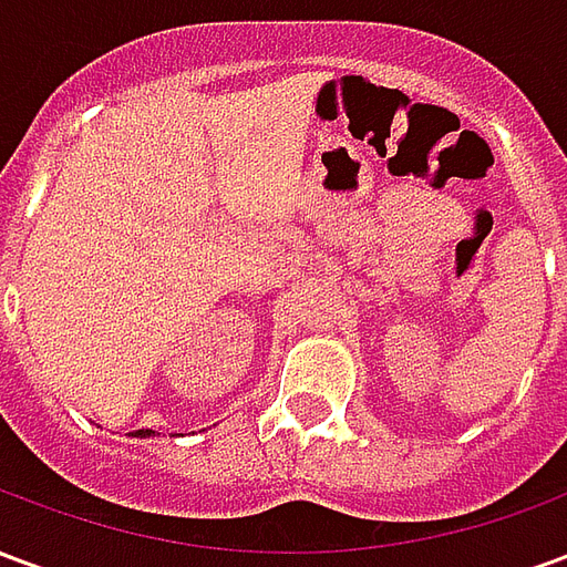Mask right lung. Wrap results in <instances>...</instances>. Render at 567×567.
<instances>
[{"label": "right lung", "instance_id": "right-lung-1", "mask_svg": "<svg viewBox=\"0 0 567 567\" xmlns=\"http://www.w3.org/2000/svg\"><path fill=\"white\" fill-rule=\"evenodd\" d=\"M151 434H154V431H148V427H142V431H133L130 437H151Z\"/></svg>", "mask_w": 567, "mask_h": 567}]
</instances>
